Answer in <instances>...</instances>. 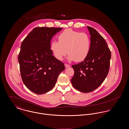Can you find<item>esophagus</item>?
<instances>
[{"instance_id":"1","label":"esophagus","mask_w":129,"mask_h":129,"mask_svg":"<svg viewBox=\"0 0 129 129\" xmlns=\"http://www.w3.org/2000/svg\"><path fill=\"white\" fill-rule=\"evenodd\" d=\"M64 66H65V67H66V68H68V67H70L71 66L70 64H66V63L64 64Z\"/></svg>"}]
</instances>
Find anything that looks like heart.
<instances>
[{
	"label": "heart",
	"mask_w": 129,
	"mask_h": 129,
	"mask_svg": "<svg viewBox=\"0 0 129 129\" xmlns=\"http://www.w3.org/2000/svg\"><path fill=\"white\" fill-rule=\"evenodd\" d=\"M58 40V42H52L50 46L51 51L58 60H61L68 52L69 60L80 62L89 54L91 41L86 33L67 29L59 34Z\"/></svg>",
	"instance_id": "heart-1"
}]
</instances>
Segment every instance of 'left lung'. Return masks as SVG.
Listing matches in <instances>:
<instances>
[{
    "label": "left lung",
    "instance_id": "1",
    "mask_svg": "<svg viewBox=\"0 0 129 129\" xmlns=\"http://www.w3.org/2000/svg\"><path fill=\"white\" fill-rule=\"evenodd\" d=\"M90 34L91 46L85 59L72 65L74 74L71 79L73 86L83 93L97 89L108 74L111 53L105 39L94 28L87 26Z\"/></svg>",
    "mask_w": 129,
    "mask_h": 129
}]
</instances>
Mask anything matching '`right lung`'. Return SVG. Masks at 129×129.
<instances>
[{"label": "right lung", "instance_id": "right-lung-1", "mask_svg": "<svg viewBox=\"0 0 129 129\" xmlns=\"http://www.w3.org/2000/svg\"><path fill=\"white\" fill-rule=\"evenodd\" d=\"M61 28L36 27L23 41L18 55L22 81L31 91L42 94L53 89L64 63L53 55L51 41Z\"/></svg>", "mask_w": 129, "mask_h": 129}]
</instances>
